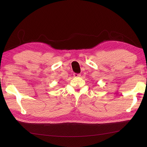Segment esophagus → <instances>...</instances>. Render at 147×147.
<instances>
[{"instance_id":"34e87169","label":"esophagus","mask_w":147,"mask_h":147,"mask_svg":"<svg viewBox=\"0 0 147 147\" xmlns=\"http://www.w3.org/2000/svg\"><path fill=\"white\" fill-rule=\"evenodd\" d=\"M80 74H77V73H74V77H80Z\"/></svg>"}]
</instances>
